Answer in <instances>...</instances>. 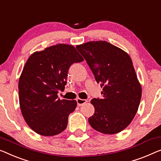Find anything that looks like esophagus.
<instances>
[{
	"label": "esophagus",
	"mask_w": 161,
	"mask_h": 161,
	"mask_svg": "<svg viewBox=\"0 0 161 161\" xmlns=\"http://www.w3.org/2000/svg\"><path fill=\"white\" fill-rule=\"evenodd\" d=\"M76 102H77V105L78 106H81L83 104H85L87 103V100H84V99H80V98H77L76 99Z\"/></svg>",
	"instance_id": "obj_1"
}]
</instances>
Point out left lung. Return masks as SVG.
Returning a JSON list of instances; mask_svg holds the SVG:
<instances>
[{
    "instance_id": "8db88e82",
    "label": "left lung",
    "mask_w": 161,
    "mask_h": 161,
    "mask_svg": "<svg viewBox=\"0 0 161 161\" xmlns=\"http://www.w3.org/2000/svg\"><path fill=\"white\" fill-rule=\"evenodd\" d=\"M100 86L102 98L91 100L95 114L88 119L100 132L114 134L129 125L138 110L142 88L131 58L106 41H91L76 47Z\"/></svg>"
}]
</instances>
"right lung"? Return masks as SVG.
<instances>
[{
	"label": "right lung",
	"mask_w": 161,
	"mask_h": 161,
	"mask_svg": "<svg viewBox=\"0 0 161 161\" xmlns=\"http://www.w3.org/2000/svg\"><path fill=\"white\" fill-rule=\"evenodd\" d=\"M83 58L72 45L58 44L29 58L19 81V104L28 126L42 136H54L66 129L76 100H60L69 69Z\"/></svg>",
	"instance_id": "right-lung-1"
}]
</instances>
